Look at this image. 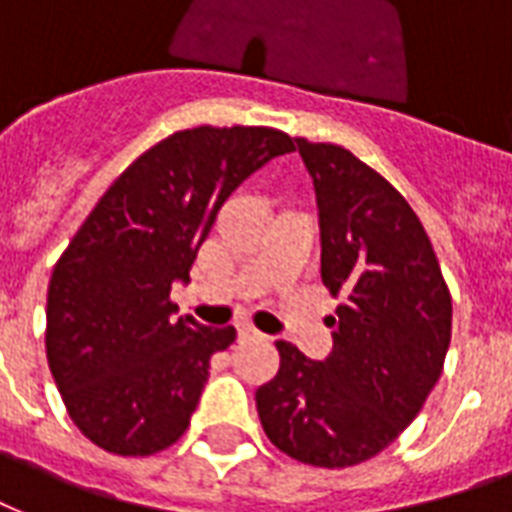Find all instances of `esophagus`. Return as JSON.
<instances>
[{
    "instance_id": "obj_1",
    "label": "esophagus",
    "mask_w": 512,
    "mask_h": 512,
    "mask_svg": "<svg viewBox=\"0 0 512 512\" xmlns=\"http://www.w3.org/2000/svg\"><path fill=\"white\" fill-rule=\"evenodd\" d=\"M240 337H261L259 329L251 324V321H242L240 324Z\"/></svg>"
}]
</instances>
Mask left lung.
Returning a JSON list of instances; mask_svg holds the SVG:
<instances>
[{"instance_id":"obj_1","label":"left lung","mask_w":512,"mask_h":512,"mask_svg":"<svg viewBox=\"0 0 512 512\" xmlns=\"http://www.w3.org/2000/svg\"><path fill=\"white\" fill-rule=\"evenodd\" d=\"M321 215V280L340 299L334 351L310 361L278 340V375L256 391L275 448L343 470L421 413L451 345V291L424 226L380 172L343 145L297 137Z\"/></svg>"}]
</instances>
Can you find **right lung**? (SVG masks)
<instances>
[{
    "label": "right lung",
    "instance_id": "obj_1",
    "mask_svg": "<svg viewBox=\"0 0 512 512\" xmlns=\"http://www.w3.org/2000/svg\"><path fill=\"white\" fill-rule=\"evenodd\" d=\"M294 151L270 126H197L137 156L53 267L45 353L69 418L115 456L178 443L237 329L175 318L215 215L251 172Z\"/></svg>",
    "mask_w": 512,
    "mask_h": 512
}]
</instances>
